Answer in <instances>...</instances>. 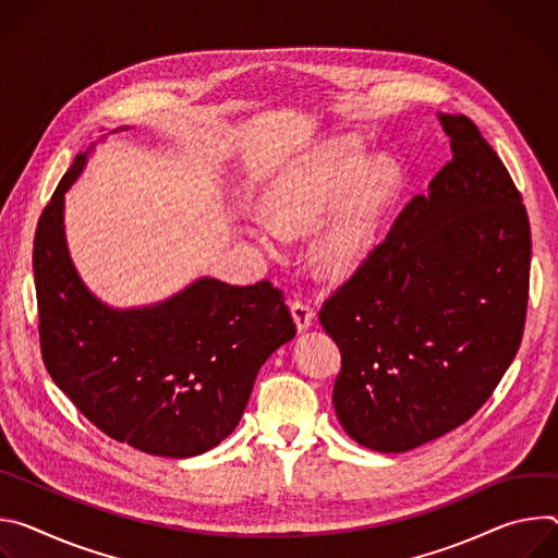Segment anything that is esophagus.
<instances>
[{"instance_id": "1", "label": "esophagus", "mask_w": 558, "mask_h": 558, "mask_svg": "<svg viewBox=\"0 0 558 558\" xmlns=\"http://www.w3.org/2000/svg\"><path fill=\"white\" fill-rule=\"evenodd\" d=\"M290 313H292V319H294L299 332L307 330L315 322V311L305 301H299V299L290 301Z\"/></svg>"}]
</instances>
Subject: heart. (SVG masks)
I'll list each match as a JSON object with an SVG mask.
<instances>
[{
	"instance_id": "b5f03b06",
	"label": "heart",
	"mask_w": 558,
	"mask_h": 558,
	"mask_svg": "<svg viewBox=\"0 0 558 558\" xmlns=\"http://www.w3.org/2000/svg\"><path fill=\"white\" fill-rule=\"evenodd\" d=\"M401 172L390 157L365 163V153L330 142L294 159L264 193L266 219H251L245 234L277 257L283 239L313 234V257L330 275L356 272L379 243Z\"/></svg>"
}]
</instances>
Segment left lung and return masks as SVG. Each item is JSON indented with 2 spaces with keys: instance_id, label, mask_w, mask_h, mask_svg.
<instances>
[{
  "instance_id": "left-lung-1",
  "label": "left lung",
  "mask_w": 558,
  "mask_h": 558,
  "mask_svg": "<svg viewBox=\"0 0 558 558\" xmlns=\"http://www.w3.org/2000/svg\"><path fill=\"white\" fill-rule=\"evenodd\" d=\"M439 121L452 159L319 313L341 352L337 418L377 452H408L465 423L523 337L525 206L465 114Z\"/></svg>"
}]
</instances>
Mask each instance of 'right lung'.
Masks as SVG:
<instances>
[{
  "label": "right lung",
  "mask_w": 558,
  "mask_h": 558,
  "mask_svg": "<svg viewBox=\"0 0 558 558\" xmlns=\"http://www.w3.org/2000/svg\"><path fill=\"white\" fill-rule=\"evenodd\" d=\"M93 148L61 177L35 232L44 363L114 441L155 457L204 454L236 427L259 367L294 339L296 326L270 281L230 286L199 277L140 307H112L93 294L71 259L64 228V197Z\"/></svg>",
  "instance_id": "1"
}]
</instances>
